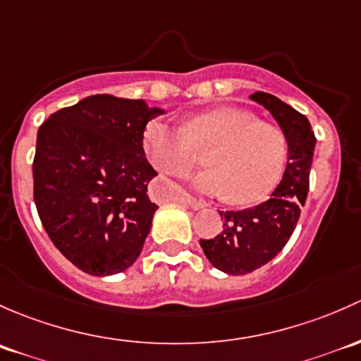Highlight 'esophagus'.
Here are the masks:
<instances>
[{
  "label": "esophagus",
  "instance_id": "34e87169",
  "mask_svg": "<svg viewBox=\"0 0 361 361\" xmlns=\"http://www.w3.org/2000/svg\"><path fill=\"white\" fill-rule=\"evenodd\" d=\"M180 203H185V205H189L192 208V210H198V208H203L205 207V203L202 202V200H198V198H195V196H191V195H188V192H184V195H180L179 198Z\"/></svg>",
  "mask_w": 361,
  "mask_h": 361
}]
</instances>
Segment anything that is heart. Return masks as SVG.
Instances as JSON below:
<instances>
[{
    "mask_svg": "<svg viewBox=\"0 0 361 361\" xmlns=\"http://www.w3.org/2000/svg\"><path fill=\"white\" fill-rule=\"evenodd\" d=\"M144 146L159 172L184 176L207 151V170L192 179L198 191L254 205L274 191L288 159V139L276 125L236 107H217L189 118L182 128L161 120L144 130Z\"/></svg>",
    "mask_w": 361,
    "mask_h": 361,
    "instance_id": "heart-1",
    "label": "heart"
}]
</instances>
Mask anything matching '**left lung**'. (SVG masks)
<instances>
[{"instance_id":"left-lung-1","label":"left lung","mask_w":361,"mask_h":361,"mask_svg":"<svg viewBox=\"0 0 361 361\" xmlns=\"http://www.w3.org/2000/svg\"><path fill=\"white\" fill-rule=\"evenodd\" d=\"M252 100L266 107L288 139V159L283 179L269 200L245 210L219 212L222 231L200 240L212 266L228 274H247L276 257L290 240L300 208L310 191V170L317 144L310 121L274 95L255 92Z\"/></svg>"}]
</instances>
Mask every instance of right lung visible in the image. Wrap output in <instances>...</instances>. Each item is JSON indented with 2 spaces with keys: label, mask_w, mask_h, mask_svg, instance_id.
<instances>
[{
  "label": "right lung",
  "mask_w": 361,
  "mask_h": 361,
  "mask_svg": "<svg viewBox=\"0 0 361 361\" xmlns=\"http://www.w3.org/2000/svg\"><path fill=\"white\" fill-rule=\"evenodd\" d=\"M144 100L90 95L39 126L32 161L42 224L66 259L92 276L128 269L139 257L158 205L147 184L158 173L142 147Z\"/></svg>",
  "instance_id": "right-lung-1"
}]
</instances>
